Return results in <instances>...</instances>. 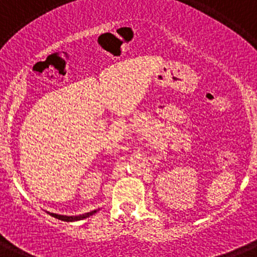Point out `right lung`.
I'll return each instance as SVG.
<instances>
[{
	"mask_svg": "<svg viewBox=\"0 0 257 257\" xmlns=\"http://www.w3.org/2000/svg\"><path fill=\"white\" fill-rule=\"evenodd\" d=\"M95 212H97V210L91 211V212H87V213H82V215H78V216H65V215H58V213H52L49 212V215H51L52 217H56V219L61 220V221H78V220H83L86 217L91 216L94 215Z\"/></svg>",
	"mask_w": 257,
	"mask_h": 257,
	"instance_id": "right-lung-1",
	"label": "right lung"
}]
</instances>
